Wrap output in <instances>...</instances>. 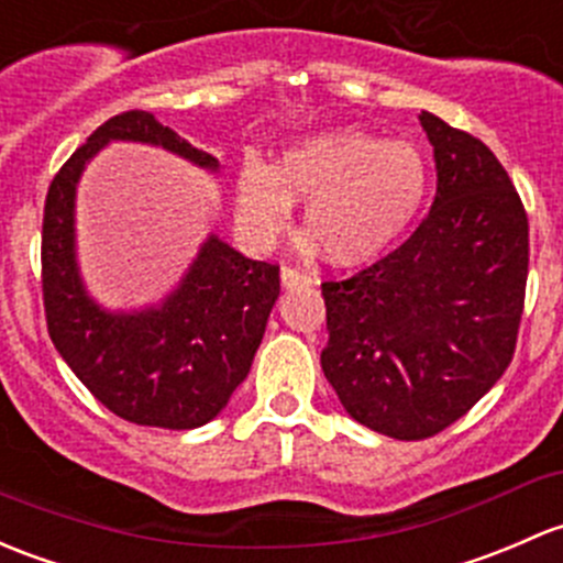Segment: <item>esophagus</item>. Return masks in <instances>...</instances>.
<instances>
[{
  "label": "esophagus",
  "instance_id": "obj_1",
  "mask_svg": "<svg viewBox=\"0 0 563 563\" xmlns=\"http://www.w3.org/2000/svg\"><path fill=\"white\" fill-rule=\"evenodd\" d=\"M280 280H283V288H299V286H310L312 277L307 275V272H299L297 266H283Z\"/></svg>",
  "mask_w": 563,
  "mask_h": 563
}]
</instances>
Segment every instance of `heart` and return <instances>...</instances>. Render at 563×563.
I'll return each mask as SVG.
<instances>
[{
    "mask_svg": "<svg viewBox=\"0 0 563 563\" xmlns=\"http://www.w3.org/2000/svg\"><path fill=\"white\" fill-rule=\"evenodd\" d=\"M429 194V164L412 142L358 129L310 134L286 147L275 167L245 162L236 177V216L266 242L305 202L307 251L321 247L336 266L375 262L412 223Z\"/></svg>",
    "mask_w": 563,
    "mask_h": 563,
    "instance_id": "obj_1",
    "label": "heart"
}]
</instances>
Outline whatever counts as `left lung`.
Here are the masks:
<instances>
[{
	"label": "left lung",
	"mask_w": 563,
	"mask_h": 563,
	"mask_svg": "<svg viewBox=\"0 0 563 563\" xmlns=\"http://www.w3.org/2000/svg\"><path fill=\"white\" fill-rule=\"evenodd\" d=\"M437 197L421 227L347 280L323 283V375L353 421L426 440L459 421L516 353L529 218L499 158L421 112Z\"/></svg>",
	"instance_id": "1"
}]
</instances>
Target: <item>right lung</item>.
Returning <instances> with one entry per match:
<instances>
[{
    "instance_id": "add662e5",
    "label": "right lung",
    "mask_w": 563,
    "mask_h": 563,
    "mask_svg": "<svg viewBox=\"0 0 563 563\" xmlns=\"http://www.w3.org/2000/svg\"><path fill=\"white\" fill-rule=\"evenodd\" d=\"M112 140L158 145L218 173L207 151L151 112L104 121L53 177L43 216L47 334L80 383L118 418L158 429H197L218 416L251 372L280 266L245 258L210 234L162 305L110 312L88 297L75 253V194L86 164Z\"/></svg>"
}]
</instances>
